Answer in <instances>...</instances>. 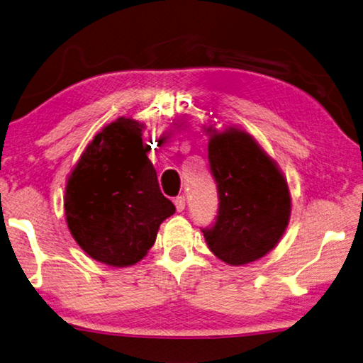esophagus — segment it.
Wrapping results in <instances>:
<instances>
[{
    "label": "esophagus",
    "instance_id": "34e87169",
    "mask_svg": "<svg viewBox=\"0 0 363 363\" xmlns=\"http://www.w3.org/2000/svg\"><path fill=\"white\" fill-rule=\"evenodd\" d=\"M174 203H175L177 211H183L184 205H186V199H184V196H177L174 199Z\"/></svg>",
    "mask_w": 363,
    "mask_h": 363
}]
</instances>
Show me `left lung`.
Instances as JSON below:
<instances>
[{"instance_id": "obj_1", "label": "left lung", "mask_w": 363, "mask_h": 363, "mask_svg": "<svg viewBox=\"0 0 363 363\" xmlns=\"http://www.w3.org/2000/svg\"><path fill=\"white\" fill-rule=\"evenodd\" d=\"M207 133L220 203L215 224L202 229L205 242L225 264H250L275 248L288 228V182L248 133L237 128Z\"/></svg>"}]
</instances>
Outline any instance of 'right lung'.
<instances>
[{
    "instance_id": "right-lung-1",
    "label": "right lung",
    "mask_w": 363,
    "mask_h": 363,
    "mask_svg": "<svg viewBox=\"0 0 363 363\" xmlns=\"http://www.w3.org/2000/svg\"><path fill=\"white\" fill-rule=\"evenodd\" d=\"M143 125L120 117L94 135L67 177L65 211L74 240L94 261L139 262L175 213L142 142Z\"/></svg>"
}]
</instances>
